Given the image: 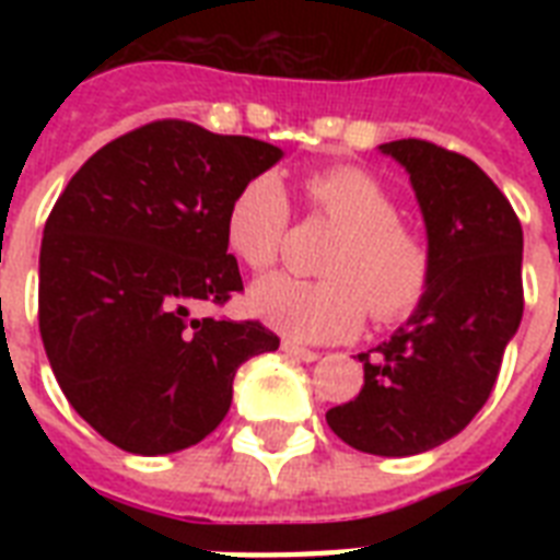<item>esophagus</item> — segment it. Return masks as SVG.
Masks as SVG:
<instances>
[{"mask_svg":"<svg viewBox=\"0 0 560 560\" xmlns=\"http://www.w3.org/2000/svg\"><path fill=\"white\" fill-rule=\"evenodd\" d=\"M281 351H284V354H288V358L302 360V363H314V360H319V354H316V351L302 349V346H296V342H290V340L281 342Z\"/></svg>","mask_w":560,"mask_h":560,"instance_id":"esophagus-1","label":"esophagus"}]
</instances>
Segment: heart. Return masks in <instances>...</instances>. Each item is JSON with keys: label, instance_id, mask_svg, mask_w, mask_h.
I'll use <instances>...</instances> for the list:
<instances>
[{"label": "heart", "instance_id": "1", "mask_svg": "<svg viewBox=\"0 0 560 560\" xmlns=\"http://www.w3.org/2000/svg\"><path fill=\"white\" fill-rule=\"evenodd\" d=\"M314 211L342 226L325 261L328 279L276 272L258 281L249 307L296 342H334L360 331L366 311L377 323L407 316L430 284L424 241L398 223L392 194L366 171L337 165L305 177ZM290 200L276 174H255L229 200L223 237L249 270H267L288 237Z\"/></svg>", "mask_w": 560, "mask_h": 560}]
</instances>
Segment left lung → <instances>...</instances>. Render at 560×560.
Masks as SVG:
<instances>
[{
	"label": "left lung",
	"mask_w": 560,
	"mask_h": 560,
	"mask_svg": "<svg viewBox=\"0 0 560 560\" xmlns=\"http://www.w3.org/2000/svg\"><path fill=\"white\" fill-rule=\"evenodd\" d=\"M409 174L430 284L389 340L358 354L363 389L325 421L354 451L416 456L470 424L523 316V229L477 162L421 139L377 148Z\"/></svg>",
	"instance_id": "8db88e82"
}]
</instances>
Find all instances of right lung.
<instances>
[{"mask_svg": "<svg viewBox=\"0 0 560 560\" xmlns=\"http://www.w3.org/2000/svg\"><path fill=\"white\" fill-rule=\"evenodd\" d=\"M284 153L191 121H153L83 162L39 246V337L86 424L139 456L186 451L223 421L241 363L279 349L261 323L191 319L244 290L229 200Z\"/></svg>", "mask_w": 560, "mask_h": 560, "instance_id": "1", "label": "right lung"}]
</instances>
